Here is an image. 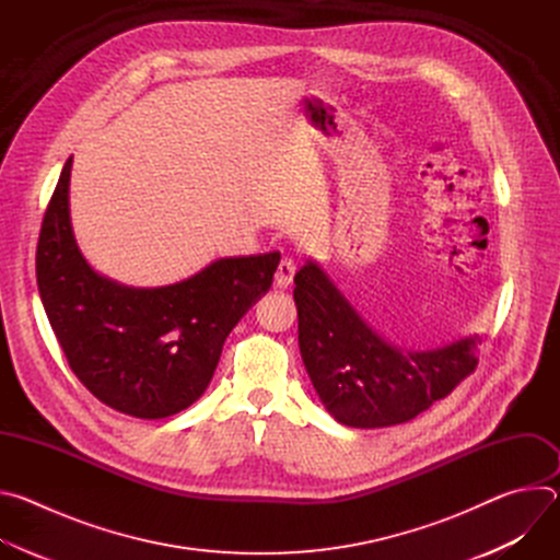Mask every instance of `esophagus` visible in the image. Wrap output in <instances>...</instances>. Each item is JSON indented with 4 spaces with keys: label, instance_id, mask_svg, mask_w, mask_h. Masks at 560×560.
<instances>
[{
    "label": "esophagus",
    "instance_id": "obj_1",
    "mask_svg": "<svg viewBox=\"0 0 560 560\" xmlns=\"http://www.w3.org/2000/svg\"><path fill=\"white\" fill-rule=\"evenodd\" d=\"M294 272H296V266H294V259L290 257H283L277 266V272H275V281L279 288H288L294 279Z\"/></svg>",
    "mask_w": 560,
    "mask_h": 560
}]
</instances>
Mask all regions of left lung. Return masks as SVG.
I'll return each instance as SVG.
<instances>
[{
  "instance_id": "1",
  "label": "left lung",
  "mask_w": 560,
  "mask_h": 560,
  "mask_svg": "<svg viewBox=\"0 0 560 560\" xmlns=\"http://www.w3.org/2000/svg\"><path fill=\"white\" fill-rule=\"evenodd\" d=\"M299 348L328 412L352 428H387L425 412L467 378L476 337L430 352L378 339L314 264L294 275Z\"/></svg>"
}]
</instances>
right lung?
<instances>
[{
    "instance_id": "1",
    "label": "right lung",
    "mask_w": 560,
    "mask_h": 560,
    "mask_svg": "<svg viewBox=\"0 0 560 560\" xmlns=\"http://www.w3.org/2000/svg\"><path fill=\"white\" fill-rule=\"evenodd\" d=\"M68 159L37 242V288L74 376L102 404L164 419L208 387L230 330L272 285L281 255L219 259L166 288H124L79 253L68 217Z\"/></svg>"
}]
</instances>
